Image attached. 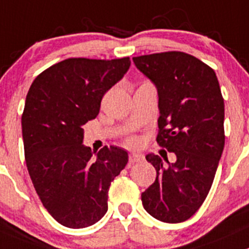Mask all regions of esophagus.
<instances>
[{"instance_id":"1","label":"esophagus","mask_w":249,"mask_h":249,"mask_svg":"<svg viewBox=\"0 0 249 249\" xmlns=\"http://www.w3.org/2000/svg\"><path fill=\"white\" fill-rule=\"evenodd\" d=\"M143 155L141 153H132L129 154V162L131 164H136V162H141L143 160Z\"/></svg>"}]
</instances>
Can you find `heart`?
Returning a JSON list of instances; mask_svg holds the SVG:
<instances>
[{
	"instance_id": "b5f03b06",
	"label": "heart",
	"mask_w": 249,
	"mask_h": 249,
	"mask_svg": "<svg viewBox=\"0 0 249 249\" xmlns=\"http://www.w3.org/2000/svg\"><path fill=\"white\" fill-rule=\"evenodd\" d=\"M146 83H149V82H144L143 84H146ZM138 143H139L138 138H137V137H134V136L128 137V138L126 139V144H127V145H137V144H138Z\"/></svg>"
}]
</instances>
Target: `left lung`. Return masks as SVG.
Instances as JSON below:
<instances>
[{
  "label": "left lung",
  "mask_w": 249,
  "mask_h": 249,
  "mask_svg": "<svg viewBox=\"0 0 249 249\" xmlns=\"http://www.w3.org/2000/svg\"><path fill=\"white\" fill-rule=\"evenodd\" d=\"M133 61L158 88L156 142L176 155L174 164L166 158L169 166L159 155H146L156 179L142 193L143 207L160 221H186L204 203L224 150L225 105L219 80L212 67L186 52H160Z\"/></svg>",
  "instance_id": "obj_1"
}]
</instances>
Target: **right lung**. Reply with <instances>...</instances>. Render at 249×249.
I'll return each instance as SVG.
<instances>
[{
	"instance_id": "obj_1",
	"label": "right lung",
	"mask_w": 249,
	"mask_h": 249,
	"mask_svg": "<svg viewBox=\"0 0 249 249\" xmlns=\"http://www.w3.org/2000/svg\"><path fill=\"white\" fill-rule=\"evenodd\" d=\"M129 66V57L67 58L30 85L22 115L25 162L42 205L63 226L98 222L107 212L111 182L128 162L117 146H104L94 159L82 144V127L99 115L103 96Z\"/></svg>"
}]
</instances>
